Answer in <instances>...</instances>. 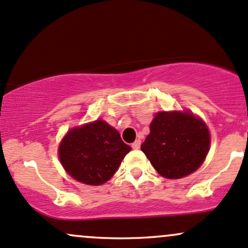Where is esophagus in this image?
<instances>
[{
    "instance_id": "34e87169",
    "label": "esophagus",
    "mask_w": 248,
    "mask_h": 248,
    "mask_svg": "<svg viewBox=\"0 0 248 248\" xmlns=\"http://www.w3.org/2000/svg\"><path fill=\"white\" fill-rule=\"evenodd\" d=\"M132 149H140V140H136L134 143H132Z\"/></svg>"
}]
</instances>
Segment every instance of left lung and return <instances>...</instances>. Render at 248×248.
Listing matches in <instances>:
<instances>
[{"instance_id":"1","label":"left lung","mask_w":248,"mask_h":248,"mask_svg":"<svg viewBox=\"0 0 248 248\" xmlns=\"http://www.w3.org/2000/svg\"><path fill=\"white\" fill-rule=\"evenodd\" d=\"M209 130L190 112H158L140 149L156 171L166 178H182L199 169L208 154Z\"/></svg>"}]
</instances>
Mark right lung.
Masks as SVG:
<instances>
[{
    "label": "right lung",
    "mask_w": 248,
    "mask_h": 248,
    "mask_svg": "<svg viewBox=\"0 0 248 248\" xmlns=\"http://www.w3.org/2000/svg\"><path fill=\"white\" fill-rule=\"evenodd\" d=\"M130 150L114 127L95 121L71 129L61 140L58 154L63 169L74 180L100 186L113 176Z\"/></svg>",
    "instance_id": "right-lung-1"
}]
</instances>
